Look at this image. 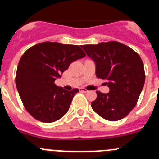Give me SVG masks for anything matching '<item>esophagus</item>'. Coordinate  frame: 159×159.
Returning <instances> with one entry per match:
<instances>
[{"label":"esophagus","mask_w":159,"mask_h":159,"mask_svg":"<svg viewBox=\"0 0 159 159\" xmlns=\"http://www.w3.org/2000/svg\"><path fill=\"white\" fill-rule=\"evenodd\" d=\"M80 92H85V93H88V92H89V91H88V90L85 89V88H80Z\"/></svg>","instance_id":"obj_1"}]
</instances>
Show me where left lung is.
<instances>
[{
  "mask_svg": "<svg viewBox=\"0 0 159 159\" xmlns=\"http://www.w3.org/2000/svg\"><path fill=\"white\" fill-rule=\"evenodd\" d=\"M81 48L95 64V75L106 79L110 92H96L94 111L109 121L123 119L135 107L144 83L145 71L139 55L116 41L84 44Z\"/></svg>",
  "mask_w": 159,
  "mask_h": 159,
  "instance_id": "left-lung-1",
  "label": "left lung"
}]
</instances>
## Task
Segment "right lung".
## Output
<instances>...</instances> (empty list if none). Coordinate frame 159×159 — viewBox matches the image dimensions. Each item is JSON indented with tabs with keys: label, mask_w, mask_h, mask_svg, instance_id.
Masks as SVG:
<instances>
[{
	"label": "right lung",
	"mask_w": 159,
	"mask_h": 159,
	"mask_svg": "<svg viewBox=\"0 0 159 159\" xmlns=\"http://www.w3.org/2000/svg\"><path fill=\"white\" fill-rule=\"evenodd\" d=\"M86 55L80 47L43 42L29 48L18 64L16 86L27 111L42 123H53L67 112L78 88L66 91L54 84L70 64Z\"/></svg>",
	"instance_id": "1"
}]
</instances>
